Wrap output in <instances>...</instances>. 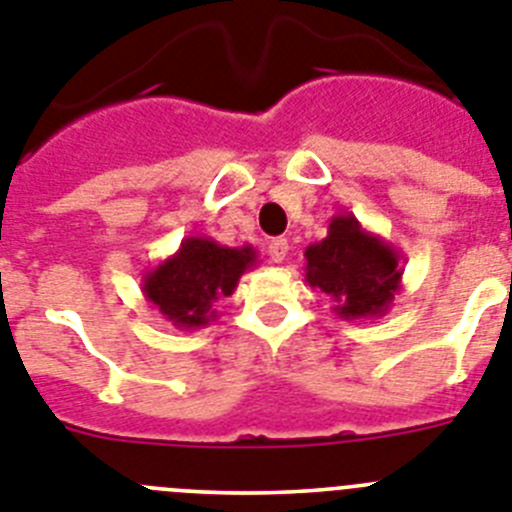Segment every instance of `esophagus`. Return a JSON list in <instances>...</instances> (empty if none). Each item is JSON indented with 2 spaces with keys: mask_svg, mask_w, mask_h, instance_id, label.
<instances>
[{
  "mask_svg": "<svg viewBox=\"0 0 512 512\" xmlns=\"http://www.w3.org/2000/svg\"><path fill=\"white\" fill-rule=\"evenodd\" d=\"M268 255L273 262H283L288 257V239L278 237L268 244Z\"/></svg>",
  "mask_w": 512,
  "mask_h": 512,
  "instance_id": "34e87169",
  "label": "esophagus"
}]
</instances>
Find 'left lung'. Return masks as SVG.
Masks as SVG:
<instances>
[{"label":"left lung","instance_id":"8db88e82","mask_svg":"<svg viewBox=\"0 0 512 512\" xmlns=\"http://www.w3.org/2000/svg\"><path fill=\"white\" fill-rule=\"evenodd\" d=\"M304 278L332 301L340 319H376L402 288V257L379 234L363 229L353 213H337L327 237L306 247Z\"/></svg>","mask_w":512,"mask_h":512}]
</instances>
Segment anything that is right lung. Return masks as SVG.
Returning a JSON list of instances; mask_svg holds the SVG:
<instances>
[{
  "instance_id": "add662e5",
  "label": "right lung",
  "mask_w": 512,
  "mask_h": 512,
  "mask_svg": "<svg viewBox=\"0 0 512 512\" xmlns=\"http://www.w3.org/2000/svg\"><path fill=\"white\" fill-rule=\"evenodd\" d=\"M257 265L252 244L226 247L211 237H185L180 250L144 273L146 301L177 330H201L219 317L216 301L237 291L244 273Z\"/></svg>"
}]
</instances>
